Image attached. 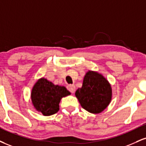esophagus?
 <instances>
[{"mask_svg":"<svg viewBox=\"0 0 146 146\" xmlns=\"http://www.w3.org/2000/svg\"><path fill=\"white\" fill-rule=\"evenodd\" d=\"M67 88H68V90H69L71 93H74L75 92V85H73V84H70V85H68L67 86Z\"/></svg>","mask_w":146,"mask_h":146,"instance_id":"34e87169","label":"esophagus"}]
</instances>
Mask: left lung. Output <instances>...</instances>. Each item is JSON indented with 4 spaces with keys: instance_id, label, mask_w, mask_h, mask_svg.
<instances>
[{
    "instance_id": "left-lung-1",
    "label": "left lung",
    "mask_w": 146,
    "mask_h": 146,
    "mask_svg": "<svg viewBox=\"0 0 146 146\" xmlns=\"http://www.w3.org/2000/svg\"><path fill=\"white\" fill-rule=\"evenodd\" d=\"M81 106L91 113H99L111 103L112 88L108 80L97 71H87L82 88L75 93Z\"/></svg>"
}]
</instances>
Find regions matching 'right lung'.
Segmentation results:
<instances>
[{"instance_id": "right-lung-1", "label": "right lung", "mask_w": 146, "mask_h": 146, "mask_svg": "<svg viewBox=\"0 0 146 146\" xmlns=\"http://www.w3.org/2000/svg\"><path fill=\"white\" fill-rule=\"evenodd\" d=\"M70 94L71 92L64 86L55 85L46 78H41L33 87L31 99L36 111L49 116L58 111L61 99Z\"/></svg>"}]
</instances>
